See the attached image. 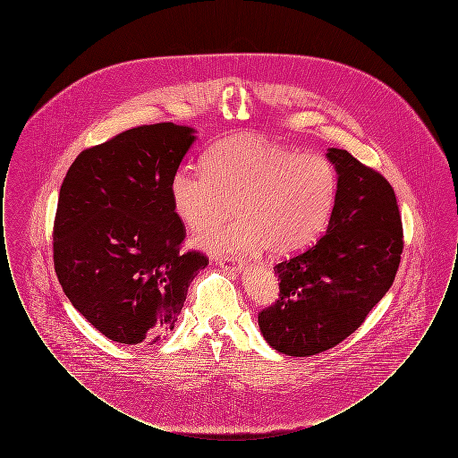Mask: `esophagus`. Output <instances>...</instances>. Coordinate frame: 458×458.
I'll list each match as a JSON object with an SVG mask.
<instances>
[{
    "label": "esophagus",
    "mask_w": 458,
    "mask_h": 458,
    "mask_svg": "<svg viewBox=\"0 0 458 458\" xmlns=\"http://www.w3.org/2000/svg\"><path fill=\"white\" fill-rule=\"evenodd\" d=\"M215 262L218 264L219 267H223L225 271H230V273H240L243 267V262L239 259H215Z\"/></svg>",
    "instance_id": "34e87169"
}]
</instances>
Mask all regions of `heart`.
<instances>
[{"label":"heart","mask_w":458,"mask_h":458,"mask_svg":"<svg viewBox=\"0 0 458 458\" xmlns=\"http://www.w3.org/2000/svg\"><path fill=\"white\" fill-rule=\"evenodd\" d=\"M336 187V172L325 156L293 154L262 137L240 135L204 154L202 172L178 168L170 199L176 218L194 232L229 206L232 222L196 237L208 252L235 256L262 247L267 256L286 258L323 233Z\"/></svg>","instance_id":"b5f03b06"}]
</instances>
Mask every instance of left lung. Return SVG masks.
<instances>
[{"label":"left lung","mask_w":458,"mask_h":458,"mask_svg":"<svg viewBox=\"0 0 458 458\" xmlns=\"http://www.w3.org/2000/svg\"><path fill=\"white\" fill-rule=\"evenodd\" d=\"M327 157L338 174L327 233L275 266L280 297L258 318L264 340L292 357L321 353L360 327L390 290L403 249L388 180L345 149Z\"/></svg>","instance_id":"1"}]
</instances>
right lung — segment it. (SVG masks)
Here are the masks:
<instances>
[{
	"label": "right lung",
	"mask_w": 458,
	"mask_h": 458,
	"mask_svg": "<svg viewBox=\"0 0 458 458\" xmlns=\"http://www.w3.org/2000/svg\"><path fill=\"white\" fill-rule=\"evenodd\" d=\"M194 133L174 123L135 127L82 151L66 172L55 271L72 305L113 342H159L208 266L200 252H180L185 226L170 199Z\"/></svg>",
	"instance_id": "1"
}]
</instances>
